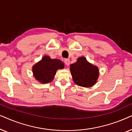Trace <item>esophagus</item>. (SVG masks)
<instances>
[{"instance_id": "34e87169", "label": "esophagus", "mask_w": 132, "mask_h": 132, "mask_svg": "<svg viewBox=\"0 0 132 132\" xmlns=\"http://www.w3.org/2000/svg\"><path fill=\"white\" fill-rule=\"evenodd\" d=\"M64 62L67 65H70V59H65L64 60Z\"/></svg>"}]
</instances>
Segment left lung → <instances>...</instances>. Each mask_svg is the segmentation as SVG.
<instances>
[{"mask_svg": "<svg viewBox=\"0 0 132 132\" xmlns=\"http://www.w3.org/2000/svg\"><path fill=\"white\" fill-rule=\"evenodd\" d=\"M70 70L75 84L82 87L94 86L99 77L98 68L88 62L84 56L78 57L76 62L70 65Z\"/></svg>", "mask_w": 132, "mask_h": 132, "instance_id": "obj_1", "label": "left lung"}]
</instances>
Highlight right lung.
<instances>
[{
    "instance_id": "obj_1",
    "label": "right lung",
    "mask_w": 132,
    "mask_h": 132,
    "mask_svg": "<svg viewBox=\"0 0 132 132\" xmlns=\"http://www.w3.org/2000/svg\"><path fill=\"white\" fill-rule=\"evenodd\" d=\"M64 68V64L61 60L46 55L32 66V73L38 82L45 84L52 82L57 70Z\"/></svg>"
}]
</instances>
